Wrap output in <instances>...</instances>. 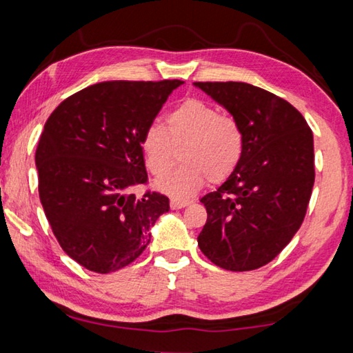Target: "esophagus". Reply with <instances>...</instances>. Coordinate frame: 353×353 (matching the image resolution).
I'll return each instance as SVG.
<instances>
[{
  "instance_id": "34e87169",
  "label": "esophagus",
  "mask_w": 353,
  "mask_h": 353,
  "mask_svg": "<svg viewBox=\"0 0 353 353\" xmlns=\"http://www.w3.org/2000/svg\"><path fill=\"white\" fill-rule=\"evenodd\" d=\"M188 204H191L190 201H187V199H176V198H172L171 202H170V205H171L172 210H179V208L187 207Z\"/></svg>"
}]
</instances>
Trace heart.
<instances>
[{
  "label": "heart",
  "instance_id": "1",
  "mask_svg": "<svg viewBox=\"0 0 353 353\" xmlns=\"http://www.w3.org/2000/svg\"><path fill=\"white\" fill-rule=\"evenodd\" d=\"M244 130L234 115L219 113L218 107L190 98L166 117V129L149 124L141 137L148 170L155 176L168 171L182 148V165L155 182L171 196H190L205 182L221 183L240 165L244 154Z\"/></svg>",
  "mask_w": 353,
  "mask_h": 353
}]
</instances>
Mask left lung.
Listing matches in <instances>:
<instances>
[{
	"mask_svg": "<svg viewBox=\"0 0 353 353\" xmlns=\"http://www.w3.org/2000/svg\"><path fill=\"white\" fill-rule=\"evenodd\" d=\"M244 130V154L227 181L201 199L207 223L198 236L208 260L252 271L282 252L305 218L314 183L313 132L296 107L244 82H194Z\"/></svg>",
	"mask_w": 353,
	"mask_h": 353,
	"instance_id": "1",
	"label": "left lung"
}]
</instances>
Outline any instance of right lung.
<instances>
[{
	"mask_svg": "<svg viewBox=\"0 0 353 353\" xmlns=\"http://www.w3.org/2000/svg\"><path fill=\"white\" fill-rule=\"evenodd\" d=\"M182 81H107L71 94L51 113L35 163L39 196L65 254L107 274L139 259L170 199L146 190L141 137Z\"/></svg>",
	"mask_w": 353,
	"mask_h": 353,
	"instance_id": "right-lung-1",
	"label": "right lung"
}]
</instances>
